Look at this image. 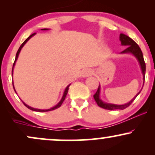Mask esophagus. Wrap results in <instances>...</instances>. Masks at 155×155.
<instances>
[{
  "mask_svg": "<svg viewBox=\"0 0 155 155\" xmlns=\"http://www.w3.org/2000/svg\"><path fill=\"white\" fill-rule=\"evenodd\" d=\"M92 72L91 70L90 69H86V70H84L82 71V77L85 78V77H87V76H90V75H92Z\"/></svg>",
  "mask_w": 155,
  "mask_h": 155,
  "instance_id": "esophagus-1",
  "label": "esophagus"
}]
</instances>
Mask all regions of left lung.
I'll return each mask as SVG.
<instances>
[{"label":"left lung","instance_id":"8db88e82","mask_svg":"<svg viewBox=\"0 0 155 155\" xmlns=\"http://www.w3.org/2000/svg\"><path fill=\"white\" fill-rule=\"evenodd\" d=\"M120 40L121 41V44L122 46H126L127 47L124 49V51H122L121 52V54H133L135 58H136L137 60H138V63H139L140 67V70H141L142 74H143V84H144V78H145V73H146V64L144 62V60H143V53H142L141 50H140V47H138V45L133 40L132 38H130V37L127 36V35L123 34V33H121L120 35ZM143 89V87H142L141 90ZM141 90H140L138 93L136 94V95L131 100L130 102L127 103V104H123V105H117V104H108V103L104 102L101 99L100 97V93H101V86L99 85L98 89H97V92L94 95V98H95V101L97 103V104L98 105V106L100 107L105 108V109L107 110H116V109H120V110H123L124 108H126L127 107L130 105L133 102V101L135 100V98L138 95V94L140 93Z\"/></svg>","mask_w":155,"mask_h":155}]
</instances>
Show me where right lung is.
Here are the masks:
<instances>
[{
    "instance_id": "right-lung-1",
    "label": "right lung",
    "mask_w": 155,
    "mask_h": 155,
    "mask_svg": "<svg viewBox=\"0 0 155 155\" xmlns=\"http://www.w3.org/2000/svg\"><path fill=\"white\" fill-rule=\"evenodd\" d=\"M48 30H49V29H47V28H44V29H41V31H48ZM35 34H36V33H33V34H32V35H30V36L28 37V38H27L26 40L24 42H23V43L22 44V45H21L20 47H19V49H18V51H17V54H16V58H15V63H14V64H13V67H12V75H13V71H14V68H15V65L16 61H17V58H18V57H19V52H20L21 49H22V48L23 47H24L25 44L27 43V42H28V41H29V39H30V38H31L32 37H33V35H35ZM12 84H13V87H14V90H15V92H16V93H17V92H16V90H15V86H14V81H12ZM70 85H71V84H70L68 85V86L66 87H65V90H64V92H63V97H62L61 100L60 101V102L58 103V104H57V105H55L54 106H53V107H51V108H48V109H40V108H35L31 107V106H28V105H27L26 104H25L24 102H22V103H23V104H24V105H25V106H26L27 108H29V109L32 110V111H39V112H40V111H52V110L56 109V108H58L59 107H60V106H61L62 104H63V101H64V100H65V97H66L67 93H68V87H69V86H70Z\"/></svg>"
}]
</instances>
